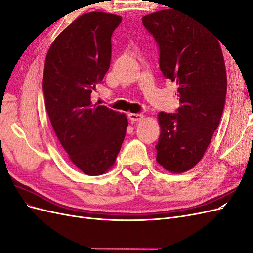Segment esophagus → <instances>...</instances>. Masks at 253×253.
I'll list each match as a JSON object with an SVG mask.
<instances>
[{"mask_svg": "<svg viewBox=\"0 0 253 253\" xmlns=\"http://www.w3.org/2000/svg\"><path fill=\"white\" fill-rule=\"evenodd\" d=\"M128 119L132 122L141 121L143 119V115L142 114H128Z\"/></svg>", "mask_w": 253, "mask_h": 253, "instance_id": "obj_1", "label": "esophagus"}]
</instances>
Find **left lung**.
Wrapping results in <instances>:
<instances>
[{"label": "left lung", "mask_w": 253, "mask_h": 253, "mask_svg": "<svg viewBox=\"0 0 253 253\" xmlns=\"http://www.w3.org/2000/svg\"><path fill=\"white\" fill-rule=\"evenodd\" d=\"M159 49V67L178 85L180 106L160 112L156 160L166 170L181 173L204 156L223 115L227 76L216 38L190 14L165 9L142 18Z\"/></svg>", "instance_id": "8db88e82"}]
</instances>
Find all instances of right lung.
<instances>
[{"instance_id":"right-lung-1","label":"right lung","mask_w":253,"mask_h":253,"mask_svg":"<svg viewBox=\"0 0 253 253\" xmlns=\"http://www.w3.org/2000/svg\"><path fill=\"white\" fill-rule=\"evenodd\" d=\"M120 23L116 14H82L56 38L45 60L42 88L53 131L72 162L89 176L114 165L126 133L125 114L90 101L110 68L111 38Z\"/></svg>"}]
</instances>
